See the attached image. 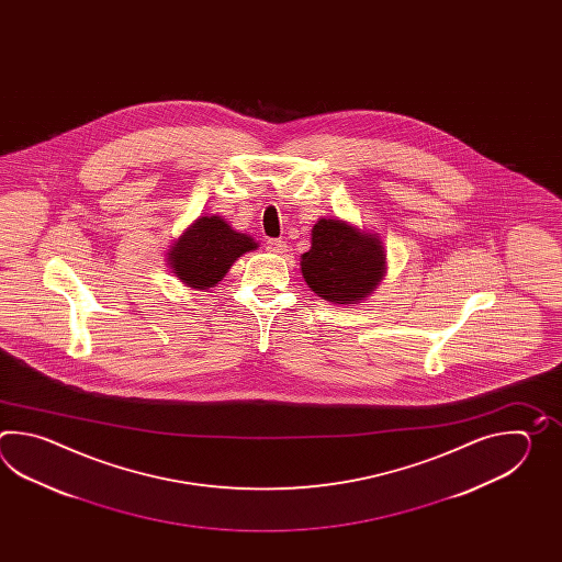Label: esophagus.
Instances as JSON below:
<instances>
[{"instance_id":"34e87169","label":"esophagus","mask_w":562,"mask_h":562,"mask_svg":"<svg viewBox=\"0 0 562 562\" xmlns=\"http://www.w3.org/2000/svg\"><path fill=\"white\" fill-rule=\"evenodd\" d=\"M267 251L276 252V255H281V252H285L286 251L285 240H281V239L267 240Z\"/></svg>"}]
</instances>
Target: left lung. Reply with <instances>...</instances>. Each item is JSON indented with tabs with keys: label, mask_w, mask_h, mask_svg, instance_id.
<instances>
[{
	"label": "left lung",
	"mask_w": 562,
	"mask_h": 562,
	"mask_svg": "<svg viewBox=\"0 0 562 562\" xmlns=\"http://www.w3.org/2000/svg\"><path fill=\"white\" fill-rule=\"evenodd\" d=\"M378 233L344 218H319L311 228V249L301 255V276L315 295L335 303H361L382 283L387 261Z\"/></svg>",
	"instance_id": "obj_1"
}]
</instances>
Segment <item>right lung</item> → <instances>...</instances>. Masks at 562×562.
I'll use <instances>...</instances> for the list:
<instances>
[{
  "mask_svg": "<svg viewBox=\"0 0 562 562\" xmlns=\"http://www.w3.org/2000/svg\"><path fill=\"white\" fill-rule=\"evenodd\" d=\"M257 247L259 243L251 235L235 231L223 216H199L170 245L167 265L180 283L211 289L218 285L239 257Z\"/></svg>",
  "mask_w": 562,
  "mask_h": 562,
  "instance_id": "1",
  "label": "right lung"
}]
</instances>
